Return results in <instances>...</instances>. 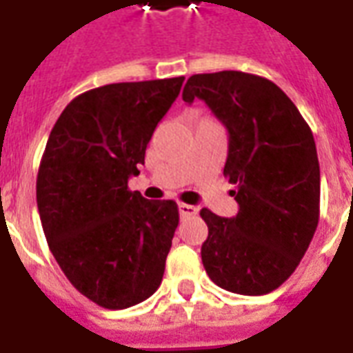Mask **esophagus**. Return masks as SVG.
<instances>
[{
    "label": "esophagus",
    "instance_id": "1",
    "mask_svg": "<svg viewBox=\"0 0 353 353\" xmlns=\"http://www.w3.org/2000/svg\"><path fill=\"white\" fill-rule=\"evenodd\" d=\"M179 211H181V216H194V214H197L196 207L188 203L179 205Z\"/></svg>",
    "mask_w": 353,
    "mask_h": 353
}]
</instances>
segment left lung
I'll list each match as a JSON object with an SVG mask.
<instances>
[{
  "instance_id": "1",
  "label": "left lung",
  "mask_w": 353,
  "mask_h": 353,
  "mask_svg": "<svg viewBox=\"0 0 353 353\" xmlns=\"http://www.w3.org/2000/svg\"><path fill=\"white\" fill-rule=\"evenodd\" d=\"M212 110L228 129L224 176L239 205L232 219L201 209L209 236L205 272L237 294H266L301 264L319 222V161L314 134L276 83L236 70L196 74L182 101Z\"/></svg>"
}]
</instances>
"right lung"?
Returning <instances> with one entry per match:
<instances>
[{
    "label": "right lung",
    "mask_w": 353,
    "mask_h": 353,
    "mask_svg": "<svg viewBox=\"0 0 353 353\" xmlns=\"http://www.w3.org/2000/svg\"><path fill=\"white\" fill-rule=\"evenodd\" d=\"M184 77L112 83L81 92L52 127L36 182L37 211L54 261L102 308L146 301L161 285L179 226L172 199L150 201L139 174Z\"/></svg>",
    "instance_id": "add662e5"
}]
</instances>
